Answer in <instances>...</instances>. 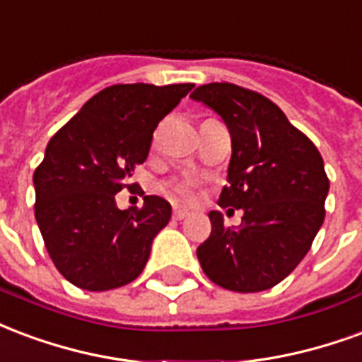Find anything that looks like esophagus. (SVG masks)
Instances as JSON below:
<instances>
[{"label":"esophagus","instance_id":"1","mask_svg":"<svg viewBox=\"0 0 362 362\" xmlns=\"http://www.w3.org/2000/svg\"><path fill=\"white\" fill-rule=\"evenodd\" d=\"M187 216H189V210H183V208H175V210H173V218H175V220H185Z\"/></svg>","mask_w":362,"mask_h":362}]
</instances>
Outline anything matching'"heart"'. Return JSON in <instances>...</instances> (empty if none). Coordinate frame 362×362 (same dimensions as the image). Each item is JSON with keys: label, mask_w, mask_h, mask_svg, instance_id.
<instances>
[{"label": "heart", "mask_w": 362, "mask_h": 362, "mask_svg": "<svg viewBox=\"0 0 362 362\" xmlns=\"http://www.w3.org/2000/svg\"><path fill=\"white\" fill-rule=\"evenodd\" d=\"M165 197H170L173 202H189L192 199L191 181H170L162 187Z\"/></svg>", "instance_id": "b5f03b06"}]
</instances>
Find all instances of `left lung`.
Listing matches in <instances>:
<instances>
[{
  "label": "left lung",
  "mask_w": 362,
  "mask_h": 362,
  "mask_svg": "<svg viewBox=\"0 0 362 362\" xmlns=\"http://www.w3.org/2000/svg\"><path fill=\"white\" fill-rule=\"evenodd\" d=\"M220 115L231 134L228 187L220 206L241 208L239 228L208 214L212 231L197 249L216 286L257 293L278 286L315 241L329 181L313 141L272 100L231 83L202 84L191 94Z\"/></svg>",
  "instance_id": "8db88e82"
}]
</instances>
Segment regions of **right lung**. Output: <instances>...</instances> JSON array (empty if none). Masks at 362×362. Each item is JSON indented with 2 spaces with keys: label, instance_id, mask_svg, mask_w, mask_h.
<instances>
[{
  "label": "right lung",
  "instance_id": "obj_1",
  "mask_svg": "<svg viewBox=\"0 0 362 362\" xmlns=\"http://www.w3.org/2000/svg\"><path fill=\"white\" fill-rule=\"evenodd\" d=\"M194 84H113L81 107L47 142L34 171V216L62 276L86 291H107L141 276L171 204L144 197L119 210L115 194L133 189L158 123Z\"/></svg>",
  "mask_w": 362,
  "mask_h": 362
}]
</instances>
